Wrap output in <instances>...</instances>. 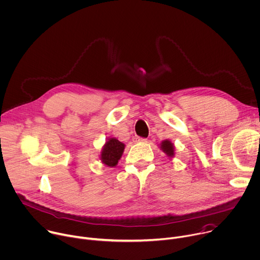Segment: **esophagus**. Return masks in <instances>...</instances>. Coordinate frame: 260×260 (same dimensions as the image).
<instances>
[{
    "label": "esophagus",
    "mask_w": 260,
    "mask_h": 260,
    "mask_svg": "<svg viewBox=\"0 0 260 260\" xmlns=\"http://www.w3.org/2000/svg\"><path fill=\"white\" fill-rule=\"evenodd\" d=\"M133 141H134V142H145L146 139H145V138L138 137V136H135V137L133 138Z\"/></svg>",
    "instance_id": "obj_1"
}]
</instances>
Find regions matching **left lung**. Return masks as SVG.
<instances>
[{
	"instance_id": "left-lung-1",
	"label": "left lung",
	"mask_w": 260,
	"mask_h": 260,
	"mask_svg": "<svg viewBox=\"0 0 260 260\" xmlns=\"http://www.w3.org/2000/svg\"><path fill=\"white\" fill-rule=\"evenodd\" d=\"M160 148L168 155V157L171 159L175 155V149H174V144L169 140H163L160 144Z\"/></svg>"
}]
</instances>
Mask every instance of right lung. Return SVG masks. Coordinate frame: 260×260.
<instances>
[{"label": "right lung", "instance_id": "add662e5", "mask_svg": "<svg viewBox=\"0 0 260 260\" xmlns=\"http://www.w3.org/2000/svg\"><path fill=\"white\" fill-rule=\"evenodd\" d=\"M124 149L125 144L123 142L119 141L115 137L109 138L100 152V160L102 164L107 165L108 167H115L121 159Z\"/></svg>", "mask_w": 260, "mask_h": 260}]
</instances>
